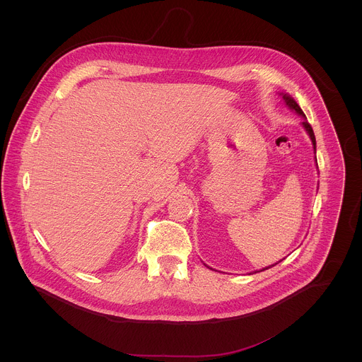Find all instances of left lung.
<instances>
[{"label": "left lung", "instance_id": "obj_1", "mask_svg": "<svg viewBox=\"0 0 362 362\" xmlns=\"http://www.w3.org/2000/svg\"><path fill=\"white\" fill-rule=\"evenodd\" d=\"M281 96H283V100L286 102V104L291 108V110H294L297 114H300V115H303L304 117V121H303V125H304V128H305V131L308 132V135H310V141H312V145H313V149H315V153H316V141H315V134H313V129H312V127L310 125V122L307 121V117H305V114H304V111L301 110V107L297 104V102L291 98V96H288V95H284V93H281ZM316 158V157H315ZM280 262V260H279ZM277 262V263H279ZM277 263H274V264H277ZM274 264H270V266H267V267H264V269H262V270H266V269H270L272 266H274ZM260 270V272H262ZM257 273V272H255Z\"/></svg>", "mask_w": 362, "mask_h": 362}]
</instances>
